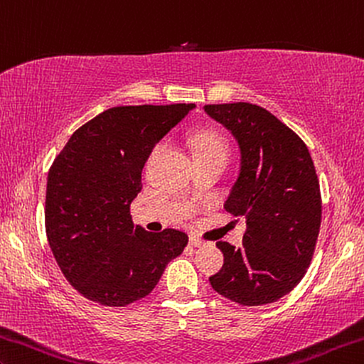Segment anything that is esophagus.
<instances>
[{
    "instance_id": "34e87169",
    "label": "esophagus",
    "mask_w": 364,
    "mask_h": 364,
    "mask_svg": "<svg viewBox=\"0 0 364 364\" xmlns=\"http://www.w3.org/2000/svg\"><path fill=\"white\" fill-rule=\"evenodd\" d=\"M188 244L192 245V247H201V245H203L205 242H203V240H201V239H198V237H190Z\"/></svg>"
}]
</instances>
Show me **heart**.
I'll return each instance as SVG.
<instances>
[{
	"instance_id": "1",
	"label": "heart",
	"mask_w": 364,
	"mask_h": 364,
	"mask_svg": "<svg viewBox=\"0 0 364 364\" xmlns=\"http://www.w3.org/2000/svg\"><path fill=\"white\" fill-rule=\"evenodd\" d=\"M164 146V143H158L154 146V153ZM192 148L195 159H223L228 158V144L220 133L215 130H198L192 136Z\"/></svg>"
}]
</instances>
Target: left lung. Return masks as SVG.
<instances>
[{"mask_svg":"<svg viewBox=\"0 0 364 364\" xmlns=\"http://www.w3.org/2000/svg\"><path fill=\"white\" fill-rule=\"evenodd\" d=\"M203 109L239 144V176L225 208L247 223L240 247L216 242L225 264L210 283L237 304L275 303L304 277L321 229L322 198L309 149L260 105L210 104Z\"/></svg>","mask_w":364,"mask_h":364,"instance_id":"obj_1","label":"left lung"}]
</instances>
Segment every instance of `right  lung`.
I'll return each mask as SVG.
<instances>
[{
    "instance_id": "1",
    "label": "right lung",
    "mask_w": 364,
    "mask_h": 364,
    "mask_svg": "<svg viewBox=\"0 0 364 364\" xmlns=\"http://www.w3.org/2000/svg\"><path fill=\"white\" fill-rule=\"evenodd\" d=\"M193 107L107 109L77 128L55 158L47 177V239L61 273L86 299L109 307L135 303L186 249V232L153 234L133 225L130 205L154 144Z\"/></svg>"
}]
</instances>
